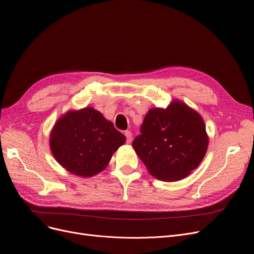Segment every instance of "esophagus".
<instances>
[{
	"mask_svg": "<svg viewBox=\"0 0 254 254\" xmlns=\"http://www.w3.org/2000/svg\"><path fill=\"white\" fill-rule=\"evenodd\" d=\"M125 135H126V137H127V144H130V143H131V139H132L131 132H130L129 130H127V131H125Z\"/></svg>",
	"mask_w": 254,
	"mask_h": 254,
	"instance_id": "obj_1",
	"label": "esophagus"
}]
</instances>
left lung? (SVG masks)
<instances>
[{"instance_id": "8db88e82", "label": "left lung", "mask_w": 254, "mask_h": 254, "mask_svg": "<svg viewBox=\"0 0 254 254\" xmlns=\"http://www.w3.org/2000/svg\"><path fill=\"white\" fill-rule=\"evenodd\" d=\"M209 137L203 117L182 101L167 108H151L132 148L158 180L174 182L188 177L201 164Z\"/></svg>"}]
</instances>
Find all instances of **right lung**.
Returning <instances> with one entry per match:
<instances>
[{"label":"right lung","mask_w":254,"mask_h":254,"mask_svg":"<svg viewBox=\"0 0 254 254\" xmlns=\"http://www.w3.org/2000/svg\"><path fill=\"white\" fill-rule=\"evenodd\" d=\"M125 142L122 132L92 107L65 112L56 122L49 137L57 162L71 174L84 178L104 171Z\"/></svg>","instance_id":"right-lung-1"}]
</instances>
